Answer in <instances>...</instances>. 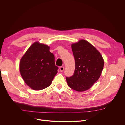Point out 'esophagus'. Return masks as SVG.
<instances>
[{
  "label": "esophagus",
  "instance_id": "obj_1",
  "mask_svg": "<svg viewBox=\"0 0 125 125\" xmlns=\"http://www.w3.org/2000/svg\"><path fill=\"white\" fill-rule=\"evenodd\" d=\"M64 69H65V68H64V67L63 66H61L59 67V70L61 72H62L64 70Z\"/></svg>",
  "mask_w": 125,
  "mask_h": 125
}]
</instances>
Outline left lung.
I'll return each mask as SVG.
<instances>
[{
  "label": "left lung",
  "mask_w": 125,
  "mask_h": 125,
  "mask_svg": "<svg viewBox=\"0 0 125 125\" xmlns=\"http://www.w3.org/2000/svg\"><path fill=\"white\" fill-rule=\"evenodd\" d=\"M75 60L73 74L66 77L68 85L78 92L88 90L97 81L104 67L100 52L88 41L81 40L71 45Z\"/></svg>",
  "instance_id": "left-lung-1"
}]
</instances>
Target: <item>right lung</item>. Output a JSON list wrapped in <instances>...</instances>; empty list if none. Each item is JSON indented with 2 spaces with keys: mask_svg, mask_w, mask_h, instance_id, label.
Returning a JSON list of instances; mask_svg holds the SVG:
<instances>
[{
  "mask_svg": "<svg viewBox=\"0 0 125 125\" xmlns=\"http://www.w3.org/2000/svg\"><path fill=\"white\" fill-rule=\"evenodd\" d=\"M19 69L26 84L33 90H41L51 84L58 67L50 47L35 42L21 59Z\"/></svg>",
  "mask_w": 125,
  "mask_h": 125,
  "instance_id": "right-lung-1",
  "label": "right lung"
}]
</instances>
